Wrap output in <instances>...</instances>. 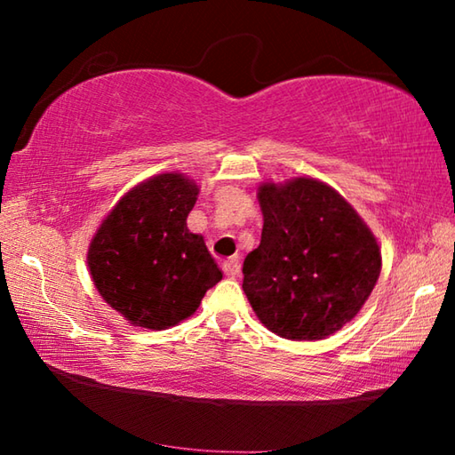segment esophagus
<instances>
[{"mask_svg":"<svg viewBox=\"0 0 455 455\" xmlns=\"http://www.w3.org/2000/svg\"><path fill=\"white\" fill-rule=\"evenodd\" d=\"M222 271H225L227 276H230V279H235V276L241 273V265H238V259H228L222 263Z\"/></svg>","mask_w":455,"mask_h":455,"instance_id":"1","label":"esophagus"}]
</instances>
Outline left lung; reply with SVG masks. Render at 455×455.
Segmentation results:
<instances>
[{
    "label": "left lung",
    "instance_id": "left-lung-1",
    "mask_svg": "<svg viewBox=\"0 0 455 455\" xmlns=\"http://www.w3.org/2000/svg\"><path fill=\"white\" fill-rule=\"evenodd\" d=\"M260 244L243 265L259 321L283 339L317 341L359 313L381 273L377 238L329 184L299 176L259 187Z\"/></svg>",
    "mask_w": 455,
    "mask_h": 455
}]
</instances>
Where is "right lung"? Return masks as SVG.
Instances as JSON below:
<instances>
[{
    "mask_svg": "<svg viewBox=\"0 0 455 455\" xmlns=\"http://www.w3.org/2000/svg\"><path fill=\"white\" fill-rule=\"evenodd\" d=\"M196 196V182L184 174H156L128 190L92 238V281L134 327L179 325L222 279L204 238L187 227Z\"/></svg>",
    "mask_w": 455,
    "mask_h": 455,
    "instance_id": "1",
    "label": "right lung"
}]
</instances>
